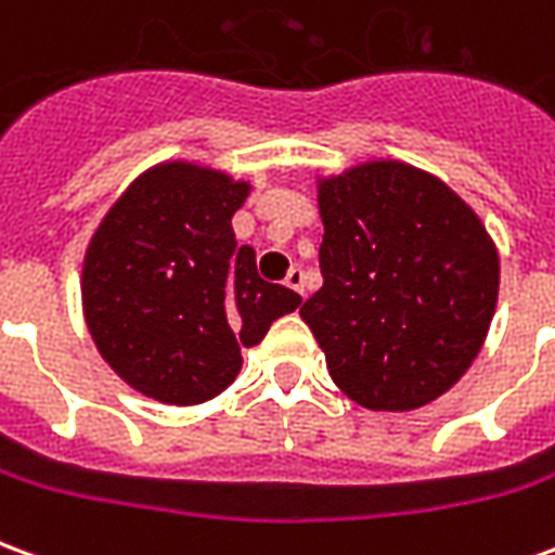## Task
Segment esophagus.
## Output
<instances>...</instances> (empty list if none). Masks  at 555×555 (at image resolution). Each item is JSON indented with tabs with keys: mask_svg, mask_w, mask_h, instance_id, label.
I'll return each mask as SVG.
<instances>
[{
	"mask_svg": "<svg viewBox=\"0 0 555 555\" xmlns=\"http://www.w3.org/2000/svg\"><path fill=\"white\" fill-rule=\"evenodd\" d=\"M285 285H288L291 291H297V294H306V273H302L300 267H291L288 276H285Z\"/></svg>",
	"mask_w": 555,
	"mask_h": 555,
	"instance_id": "esophagus-1",
	"label": "esophagus"
}]
</instances>
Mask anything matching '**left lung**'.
<instances>
[{
	"label": "left lung",
	"instance_id": "obj_1",
	"mask_svg": "<svg viewBox=\"0 0 555 555\" xmlns=\"http://www.w3.org/2000/svg\"><path fill=\"white\" fill-rule=\"evenodd\" d=\"M324 285L302 321L333 384L369 410H416L449 392L485 345L500 255L476 210L398 159L318 183Z\"/></svg>",
	"mask_w": 555,
	"mask_h": 555
}]
</instances>
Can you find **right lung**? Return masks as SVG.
I'll list each match as a JSON object with an SVG mask.
<instances>
[{
    "mask_svg": "<svg viewBox=\"0 0 555 555\" xmlns=\"http://www.w3.org/2000/svg\"><path fill=\"white\" fill-rule=\"evenodd\" d=\"M249 183L193 163L139 175L94 231L82 264L91 338L115 374L163 404H202L241 372L300 294L264 282L231 217Z\"/></svg>",
    "mask_w": 555,
    "mask_h": 555,
    "instance_id": "1",
    "label": "right lung"
}]
</instances>
